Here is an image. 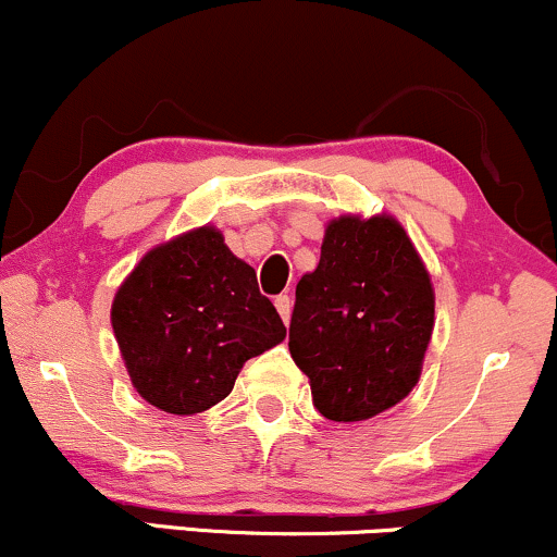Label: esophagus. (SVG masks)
<instances>
[{"label": "esophagus", "instance_id": "1", "mask_svg": "<svg viewBox=\"0 0 557 557\" xmlns=\"http://www.w3.org/2000/svg\"><path fill=\"white\" fill-rule=\"evenodd\" d=\"M276 310H278L281 321L289 323V315H292V299H289V295H278L276 297Z\"/></svg>", "mask_w": 557, "mask_h": 557}]
</instances>
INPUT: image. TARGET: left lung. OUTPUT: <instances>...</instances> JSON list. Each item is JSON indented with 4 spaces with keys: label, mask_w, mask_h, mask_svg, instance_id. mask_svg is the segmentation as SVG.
Wrapping results in <instances>:
<instances>
[{
    "label": "left lung",
    "mask_w": 557,
    "mask_h": 557,
    "mask_svg": "<svg viewBox=\"0 0 557 557\" xmlns=\"http://www.w3.org/2000/svg\"><path fill=\"white\" fill-rule=\"evenodd\" d=\"M431 331L429 271L395 218L331 221L289 323V352L321 416L352 423L395 408L418 384Z\"/></svg>",
    "instance_id": "1"
}]
</instances>
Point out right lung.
Segmentation results:
<instances>
[{"label": "right lung", "instance_id": "obj_1", "mask_svg": "<svg viewBox=\"0 0 557 557\" xmlns=\"http://www.w3.org/2000/svg\"><path fill=\"white\" fill-rule=\"evenodd\" d=\"M110 321L134 389L173 416L226 399L242 366L286 336L252 265L212 226L149 249L112 299Z\"/></svg>", "mask_w": 557, "mask_h": 557}]
</instances>
